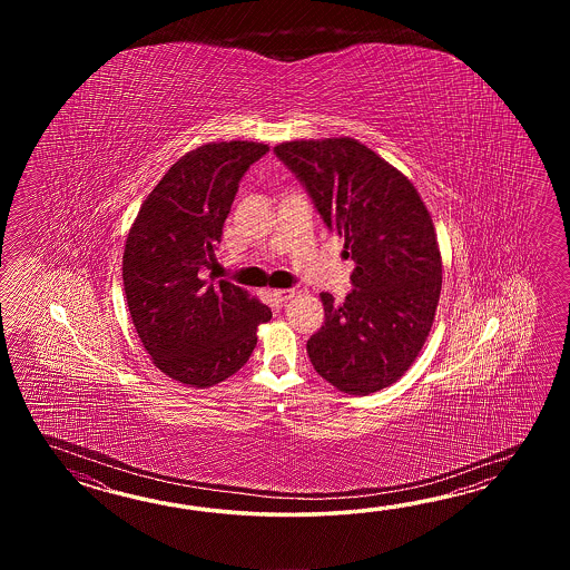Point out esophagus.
I'll list each match as a JSON object with an SVG mask.
<instances>
[{
    "label": "esophagus",
    "mask_w": 570,
    "mask_h": 570,
    "mask_svg": "<svg viewBox=\"0 0 570 570\" xmlns=\"http://www.w3.org/2000/svg\"><path fill=\"white\" fill-rule=\"evenodd\" d=\"M271 293H273V297H275L277 302L285 303L289 302L291 297L295 295V289H273Z\"/></svg>",
    "instance_id": "34e87169"
}]
</instances>
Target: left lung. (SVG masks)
<instances>
[{"label": "left lung", "instance_id": "left-lung-1", "mask_svg": "<svg viewBox=\"0 0 570 570\" xmlns=\"http://www.w3.org/2000/svg\"><path fill=\"white\" fill-rule=\"evenodd\" d=\"M356 267L344 303L322 293L324 326L307 340L317 375L348 395L400 381L434 324L442 256L413 183L363 142L342 136L275 146Z\"/></svg>", "mask_w": 570, "mask_h": 570}]
</instances>
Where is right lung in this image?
Listing matches in <instances>:
<instances>
[{
	"instance_id": "1",
	"label": "right lung",
	"mask_w": 570,
	"mask_h": 570,
	"mask_svg": "<svg viewBox=\"0 0 570 570\" xmlns=\"http://www.w3.org/2000/svg\"><path fill=\"white\" fill-rule=\"evenodd\" d=\"M268 145L207 142L183 155L146 195L128 232L121 277L136 334L160 373L187 387L218 385L256 346L265 303L197 273L216 261L234 195Z\"/></svg>"
}]
</instances>
